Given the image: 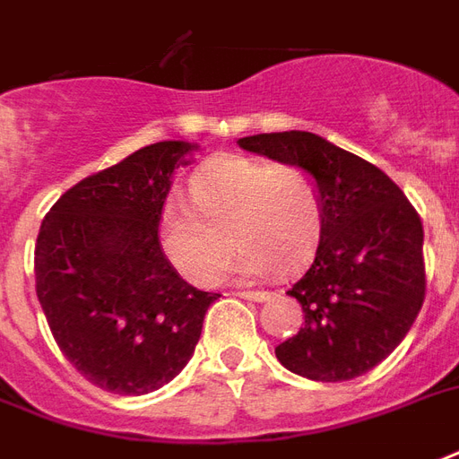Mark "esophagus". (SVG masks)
Returning <instances> with one entry per match:
<instances>
[{
  "instance_id": "34e87169",
  "label": "esophagus",
  "mask_w": 459,
  "mask_h": 459,
  "mask_svg": "<svg viewBox=\"0 0 459 459\" xmlns=\"http://www.w3.org/2000/svg\"><path fill=\"white\" fill-rule=\"evenodd\" d=\"M237 295L244 299H251V302H266V299H271V292L266 290H239Z\"/></svg>"
}]
</instances>
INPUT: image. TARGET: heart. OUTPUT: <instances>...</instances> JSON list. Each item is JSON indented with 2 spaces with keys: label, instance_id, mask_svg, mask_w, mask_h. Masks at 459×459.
Returning a JSON list of instances; mask_svg holds the SVG:
<instances>
[{
  "label": "heart",
  "instance_id": "1",
  "mask_svg": "<svg viewBox=\"0 0 459 459\" xmlns=\"http://www.w3.org/2000/svg\"><path fill=\"white\" fill-rule=\"evenodd\" d=\"M191 203L169 198L160 210V242L181 275L198 285L222 278L234 242V273H295L324 232V198L305 169L258 157L222 154L191 178Z\"/></svg>",
  "mask_w": 459,
  "mask_h": 459
}]
</instances>
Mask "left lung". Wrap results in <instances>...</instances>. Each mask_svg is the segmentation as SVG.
I'll use <instances>...</instances> for the list:
<instances>
[{
  "instance_id": "8db88e82",
  "label": "left lung",
  "mask_w": 459,
  "mask_h": 459,
  "mask_svg": "<svg viewBox=\"0 0 459 459\" xmlns=\"http://www.w3.org/2000/svg\"><path fill=\"white\" fill-rule=\"evenodd\" d=\"M239 147L302 167L324 198L315 261L288 290L305 324L275 346V356L307 380L360 377L402 343L421 312V217L382 169L315 133H261L242 137Z\"/></svg>"
}]
</instances>
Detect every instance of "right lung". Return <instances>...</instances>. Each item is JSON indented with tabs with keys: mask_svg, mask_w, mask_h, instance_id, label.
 Instances as JSON below:
<instances>
[{
	"mask_svg": "<svg viewBox=\"0 0 459 459\" xmlns=\"http://www.w3.org/2000/svg\"><path fill=\"white\" fill-rule=\"evenodd\" d=\"M193 144L167 140L62 193L36 242V295L62 356L113 394L181 373L220 295L193 288L160 242L171 174Z\"/></svg>",
	"mask_w": 459,
	"mask_h": 459,
	"instance_id": "obj_1",
	"label": "right lung"
}]
</instances>
